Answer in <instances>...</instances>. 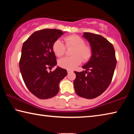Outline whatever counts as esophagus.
Returning a JSON list of instances; mask_svg holds the SVG:
<instances>
[{"label": "esophagus", "mask_w": 134, "mask_h": 134, "mask_svg": "<svg viewBox=\"0 0 134 134\" xmlns=\"http://www.w3.org/2000/svg\"><path fill=\"white\" fill-rule=\"evenodd\" d=\"M72 72V70H67L68 74L70 73V72Z\"/></svg>", "instance_id": "1"}]
</instances>
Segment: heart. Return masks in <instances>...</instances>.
I'll use <instances>...</instances> for the list:
<instances>
[{"label":"heart","mask_w":134,"mask_h":134,"mask_svg":"<svg viewBox=\"0 0 134 134\" xmlns=\"http://www.w3.org/2000/svg\"><path fill=\"white\" fill-rule=\"evenodd\" d=\"M64 41L67 48L74 47V48L71 52L72 56L65 57L58 60V65L61 67L72 70L80 64L82 60L87 62L91 57L92 49L85 44L82 38L77 35H70L64 37ZM65 46L60 40H55L53 44V50L55 55L59 57L64 55L66 49Z\"/></svg>","instance_id":"heart-1"}]
</instances>
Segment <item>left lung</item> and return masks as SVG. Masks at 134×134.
<instances>
[{"label":"left lung","instance_id":"left-lung-1","mask_svg":"<svg viewBox=\"0 0 134 134\" xmlns=\"http://www.w3.org/2000/svg\"><path fill=\"white\" fill-rule=\"evenodd\" d=\"M83 37L90 43L92 54L89 62L83 66L86 71H74L76 75L74 86L77 94L90 99L100 96L109 87L116 59L113 45L102 36L84 32Z\"/></svg>","mask_w":134,"mask_h":134}]
</instances>
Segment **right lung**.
Instances as JSON below:
<instances>
[{"mask_svg": "<svg viewBox=\"0 0 134 134\" xmlns=\"http://www.w3.org/2000/svg\"><path fill=\"white\" fill-rule=\"evenodd\" d=\"M64 32L56 29H44L33 33L22 45L19 69L25 84L36 97L47 99L59 91V83L67 74V70L57 67L53 44Z\"/></svg>", "mask_w": 134, "mask_h": 134, "instance_id": "obj_1", "label": "right lung"}]
</instances>
